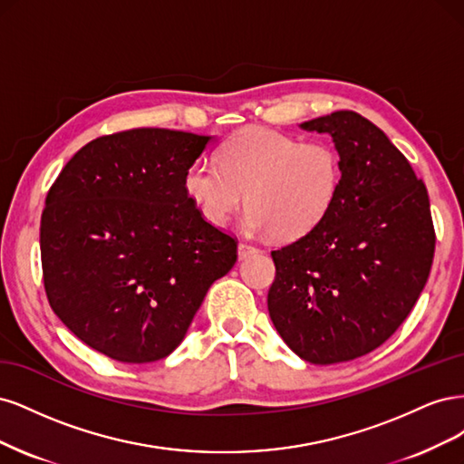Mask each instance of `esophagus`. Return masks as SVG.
Masks as SVG:
<instances>
[{"label": "esophagus", "mask_w": 464, "mask_h": 464, "mask_svg": "<svg viewBox=\"0 0 464 464\" xmlns=\"http://www.w3.org/2000/svg\"><path fill=\"white\" fill-rule=\"evenodd\" d=\"M258 248L256 246H250L246 243H238V260H245L250 254H256Z\"/></svg>", "instance_id": "obj_1"}]
</instances>
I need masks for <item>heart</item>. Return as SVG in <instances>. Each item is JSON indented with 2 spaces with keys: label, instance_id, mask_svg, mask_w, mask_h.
Returning <instances> with one entry per match:
<instances>
[{
  "label": "heart",
  "instance_id": "obj_1",
  "mask_svg": "<svg viewBox=\"0 0 464 464\" xmlns=\"http://www.w3.org/2000/svg\"><path fill=\"white\" fill-rule=\"evenodd\" d=\"M341 158L325 140L272 129L237 132L218 154V168L197 161L185 173V192L214 227H226L246 194V227L291 241L330 212L341 187Z\"/></svg>",
  "mask_w": 464,
  "mask_h": 464
}]
</instances>
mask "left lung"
<instances>
[{
    "label": "left lung",
    "instance_id": "8db88e82",
    "mask_svg": "<svg viewBox=\"0 0 464 464\" xmlns=\"http://www.w3.org/2000/svg\"><path fill=\"white\" fill-rule=\"evenodd\" d=\"M301 127L332 134L341 187L316 227L272 250L267 310L293 353L335 364L378 349L405 322L428 281L436 231L426 185L382 129L356 111Z\"/></svg>",
    "mask_w": 464,
    "mask_h": 464
}]
</instances>
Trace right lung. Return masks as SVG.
<instances>
[{
    "mask_svg": "<svg viewBox=\"0 0 464 464\" xmlns=\"http://www.w3.org/2000/svg\"><path fill=\"white\" fill-rule=\"evenodd\" d=\"M212 137L130 129L82 146L52 185L40 221L52 310L88 347L154 362L183 341L237 241L210 226L185 173Z\"/></svg>",
    "mask_w": 464,
    "mask_h": 464,
    "instance_id": "add662e5",
    "label": "right lung"
}]
</instances>
